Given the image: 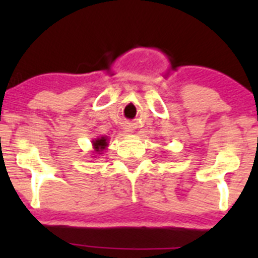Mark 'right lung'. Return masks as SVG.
<instances>
[{
  "label": "right lung",
  "mask_w": 258,
  "mask_h": 258,
  "mask_svg": "<svg viewBox=\"0 0 258 258\" xmlns=\"http://www.w3.org/2000/svg\"><path fill=\"white\" fill-rule=\"evenodd\" d=\"M92 145H93V148H95L96 152L98 153V155H101V152H102L103 150H105L106 147H107V139L106 137H101V139H96L92 141Z\"/></svg>",
  "instance_id": "obj_1"
}]
</instances>
